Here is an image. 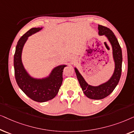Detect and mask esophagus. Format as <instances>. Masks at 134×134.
I'll use <instances>...</instances> for the list:
<instances>
[{"label": "esophagus", "mask_w": 134, "mask_h": 134, "mask_svg": "<svg viewBox=\"0 0 134 134\" xmlns=\"http://www.w3.org/2000/svg\"><path fill=\"white\" fill-rule=\"evenodd\" d=\"M75 60V58H72V60H73V62H74Z\"/></svg>", "instance_id": "obj_1"}]
</instances>
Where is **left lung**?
I'll list each match as a JSON object with an SVG mask.
<instances>
[{
	"label": "left lung",
	"mask_w": 134,
	"mask_h": 134,
	"mask_svg": "<svg viewBox=\"0 0 134 134\" xmlns=\"http://www.w3.org/2000/svg\"><path fill=\"white\" fill-rule=\"evenodd\" d=\"M99 34L100 35H105L111 44L113 49V56L115 63V69L113 75L111 78L106 83L100 85L98 86H92L88 85L83 76L81 75L78 70L75 69L78 81L81 87L82 90L86 97L91 99L99 100L109 96L115 90L119 83L122 71V50L119 45L116 37L109 28L107 27L99 25Z\"/></svg>",
	"instance_id": "obj_1"
}]
</instances>
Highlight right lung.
<instances>
[{
  "label": "right lung",
  "mask_w": 134,
  "mask_h": 134,
  "mask_svg": "<svg viewBox=\"0 0 134 134\" xmlns=\"http://www.w3.org/2000/svg\"><path fill=\"white\" fill-rule=\"evenodd\" d=\"M41 29L40 27L31 29L18 42L14 55V69L16 81L25 94L33 100L44 102L53 99L58 93L63 80L62 72L66 65L55 67L48 77L43 79L33 78L27 73L21 60L23 46L28 37Z\"/></svg>",
  "instance_id": "1"
}]
</instances>
